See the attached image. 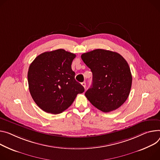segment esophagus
<instances>
[{
    "label": "esophagus",
    "instance_id": "34e87169",
    "mask_svg": "<svg viewBox=\"0 0 160 160\" xmlns=\"http://www.w3.org/2000/svg\"><path fill=\"white\" fill-rule=\"evenodd\" d=\"M82 86L84 88H85V85H86V83H85V82H82Z\"/></svg>",
    "mask_w": 160,
    "mask_h": 160
}]
</instances>
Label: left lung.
<instances>
[{"instance_id":"8db88e82","label":"left lung","mask_w":160,"mask_h":160,"mask_svg":"<svg viewBox=\"0 0 160 160\" xmlns=\"http://www.w3.org/2000/svg\"><path fill=\"white\" fill-rule=\"evenodd\" d=\"M92 72V84L85 93L91 104L103 112L119 108L129 96L132 83L129 66L117 52L96 49L81 55Z\"/></svg>"}]
</instances>
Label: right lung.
Instances as JSON below:
<instances>
[{"mask_svg": "<svg viewBox=\"0 0 160 160\" xmlns=\"http://www.w3.org/2000/svg\"><path fill=\"white\" fill-rule=\"evenodd\" d=\"M76 55L63 49L39 55L28 68L29 91L36 105L47 113H60L69 107L83 87L75 79L71 63Z\"/></svg>", "mask_w": 160, "mask_h": 160, "instance_id": "right-lung-1", "label": "right lung"}]
</instances>
